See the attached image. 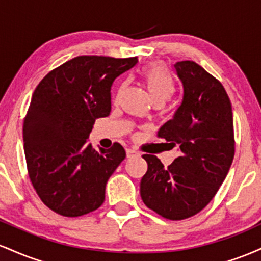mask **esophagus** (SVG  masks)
<instances>
[{"label": "esophagus", "instance_id": "1", "mask_svg": "<svg viewBox=\"0 0 261 261\" xmlns=\"http://www.w3.org/2000/svg\"><path fill=\"white\" fill-rule=\"evenodd\" d=\"M140 153H137L136 151H134V149H130L127 148L126 149V157L127 158H135V157H139Z\"/></svg>", "mask_w": 261, "mask_h": 261}]
</instances>
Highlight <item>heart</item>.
<instances>
[{
	"label": "heart",
	"mask_w": 261,
	"mask_h": 261,
	"mask_svg": "<svg viewBox=\"0 0 261 261\" xmlns=\"http://www.w3.org/2000/svg\"><path fill=\"white\" fill-rule=\"evenodd\" d=\"M141 80H142L143 86L147 89L149 97H151L153 104L161 106L170 97L173 91H174V81L170 76L168 70L163 64L160 62H153L146 66L142 71H141ZM126 85L122 83L119 87L118 92H116V98H119L125 91Z\"/></svg>",
	"instance_id": "heart-1"
}]
</instances>
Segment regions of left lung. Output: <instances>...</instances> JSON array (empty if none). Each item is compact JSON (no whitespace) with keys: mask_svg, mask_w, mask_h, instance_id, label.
<instances>
[{"mask_svg":"<svg viewBox=\"0 0 261 261\" xmlns=\"http://www.w3.org/2000/svg\"><path fill=\"white\" fill-rule=\"evenodd\" d=\"M174 67L182 99L158 136L181 153L167 168L155 155L143 154L148 168L140 193L148 208L178 221L196 215L216 195L234 157V134L232 106L220 81L194 61Z\"/></svg>","mask_w":261,"mask_h":261,"instance_id":"1","label":"left lung"}]
</instances>
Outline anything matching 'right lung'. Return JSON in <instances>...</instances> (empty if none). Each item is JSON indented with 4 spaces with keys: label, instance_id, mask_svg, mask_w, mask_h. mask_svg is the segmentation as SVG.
Segmentation results:
<instances>
[{
    "label": "right lung",
    "instance_id": "right-lung-1",
    "mask_svg": "<svg viewBox=\"0 0 261 261\" xmlns=\"http://www.w3.org/2000/svg\"><path fill=\"white\" fill-rule=\"evenodd\" d=\"M137 58L77 56L50 71L35 88L23 124L29 178L40 200L65 217L97 210L108 179L126 157L120 143L95 151V119L112 110L110 89Z\"/></svg>",
    "mask_w": 261,
    "mask_h": 261
}]
</instances>
